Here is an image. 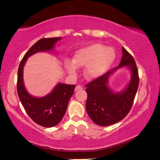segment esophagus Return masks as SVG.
<instances>
[{"label":"esophagus","instance_id":"esophagus-1","mask_svg":"<svg viewBox=\"0 0 160 160\" xmlns=\"http://www.w3.org/2000/svg\"><path fill=\"white\" fill-rule=\"evenodd\" d=\"M82 87L80 86V85H77L76 87H75V91H78V90H82Z\"/></svg>","mask_w":160,"mask_h":160}]
</instances>
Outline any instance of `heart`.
I'll return each instance as SVG.
<instances>
[{
    "label": "heart",
    "instance_id": "1",
    "mask_svg": "<svg viewBox=\"0 0 160 160\" xmlns=\"http://www.w3.org/2000/svg\"><path fill=\"white\" fill-rule=\"evenodd\" d=\"M115 59L116 52L112 47L97 43L75 51L72 61L66 59L64 65L72 76L77 74L78 68L86 66L85 76L88 79H95L107 72Z\"/></svg>",
    "mask_w": 160,
    "mask_h": 160
}]
</instances>
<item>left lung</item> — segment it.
<instances>
[{
    "label": "left lung",
    "instance_id": "left-lung-1",
    "mask_svg": "<svg viewBox=\"0 0 160 160\" xmlns=\"http://www.w3.org/2000/svg\"><path fill=\"white\" fill-rule=\"evenodd\" d=\"M122 54L117 67L86 85V110L97 125L107 126L118 123L126 117L133 103L139 85L138 72L132 56L123 47ZM121 67L129 69L131 80L123 91L113 92L108 85L109 78Z\"/></svg>",
    "mask_w": 160,
    "mask_h": 160
}]
</instances>
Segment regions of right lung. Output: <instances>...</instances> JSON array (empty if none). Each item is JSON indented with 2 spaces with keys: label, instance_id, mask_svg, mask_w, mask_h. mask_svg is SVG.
I'll return each mask as SVG.
<instances>
[{
  "label": "right lung",
  "instance_id": "1",
  "mask_svg": "<svg viewBox=\"0 0 160 160\" xmlns=\"http://www.w3.org/2000/svg\"><path fill=\"white\" fill-rule=\"evenodd\" d=\"M61 37L44 38L37 42L24 56L18 72L17 90L20 102L26 112L35 123L51 128L60 123L66 113L68 104L74 93L75 85L58 82L47 95L37 97L26 90L23 80L24 66L29 57L38 52L54 51V46Z\"/></svg>",
  "mask_w": 160,
  "mask_h": 160
}]
</instances>
